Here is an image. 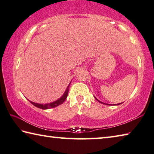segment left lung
I'll return each instance as SVG.
<instances>
[{
    "mask_svg": "<svg viewBox=\"0 0 154 154\" xmlns=\"http://www.w3.org/2000/svg\"><path fill=\"white\" fill-rule=\"evenodd\" d=\"M95 99H97V101H98L99 102V103H102V102H101L100 101H99V100H98V99H97V98H95ZM104 104H106V103H104ZM119 104H120V103H119ZM119 104H118V105H119ZM106 105H107V104H106Z\"/></svg>",
    "mask_w": 154,
    "mask_h": 154,
    "instance_id": "left-lung-1",
    "label": "left lung"
}]
</instances>
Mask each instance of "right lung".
<instances>
[{
  "mask_svg": "<svg viewBox=\"0 0 154 154\" xmlns=\"http://www.w3.org/2000/svg\"><path fill=\"white\" fill-rule=\"evenodd\" d=\"M69 85H70V83H69V85H68V87H67L66 91H65V93L63 95V96H62L61 98H59L58 100L54 101V102H53V103H47V104H39V103H34V102H32V101H30V103L32 105H34V106H36L37 107H38V108L42 109H49V108H53V107H55L57 106H59V105L63 103V102L65 101V100L66 99L67 95H68Z\"/></svg>",
  "mask_w": 154,
  "mask_h": 154,
  "instance_id": "1",
  "label": "right lung"
}]
</instances>
